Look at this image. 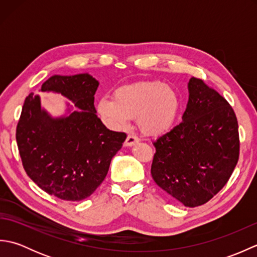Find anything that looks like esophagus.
I'll return each mask as SVG.
<instances>
[{
	"instance_id": "esophagus-1",
	"label": "esophagus",
	"mask_w": 257,
	"mask_h": 257,
	"mask_svg": "<svg viewBox=\"0 0 257 257\" xmlns=\"http://www.w3.org/2000/svg\"><path fill=\"white\" fill-rule=\"evenodd\" d=\"M137 143H139V138L137 137V136L130 134V135L127 136V139H125V141H124V146L130 147V146H134L135 144H137Z\"/></svg>"
}]
</instances>
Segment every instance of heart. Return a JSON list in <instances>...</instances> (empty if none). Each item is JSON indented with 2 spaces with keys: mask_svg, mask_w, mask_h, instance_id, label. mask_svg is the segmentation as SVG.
Masks as SVG:
<instances>
[{
  "mask_svg": "<svg viewBox=\"0 0 257 257\" xmlns=\"http://www.w3.org/2000/svg\"><path fill=\"white\" fill-rule=\"evenodd\" d=\"M181 99L173 87L159 80L140 81L122 86L113 98L101 97L97 110L113 129L123 128L130 118H137L139 128L147 135L165 133L177 120Z\"/></svg>",
  "mask_w": 257,
  "mask_h": 257,
  "instance_id": "heart-1",
  "label": "heart"
}]
</instances>
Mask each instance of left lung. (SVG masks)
<instances>
[{"instance_id":"obj_1","label":"left lung","mask_w":257,"mask_h":257,"mask_svg":"<svg viewBox=\"0 0 257 257\" xmlns=\"http://www.w3.org/2000/svg\"><path fill=\"white\" fill-rule=\"evenodd\" d=\"M151 176L184 206L203 205L227 183L239 157L236 114L203 79L189 81L182 121L158 138Z\"/></svg>"}]
</instances>
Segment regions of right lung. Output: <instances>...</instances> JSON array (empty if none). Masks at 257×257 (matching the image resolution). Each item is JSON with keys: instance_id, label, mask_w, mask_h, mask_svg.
<instances>
[{"instance_id": "add662e5", "label": "right lung", "mask_w": 257, "mask_h": 257, "mask_svg": "<svg viewBox=\"0 0 257 257\" xmlns=\"http://www.w3.org/2000/svg\"><path fill=\"white\" fill-rule=\"evenodd\" d=\"M98 81L88 74L52 76L42 91H56L77 107L66 118L53 119L40 97H26L16 127V143L25 172L46 193L80 201L105 180L112 157L127 135L108 130L96 116Z\"/></svg>"}]
</instances>
